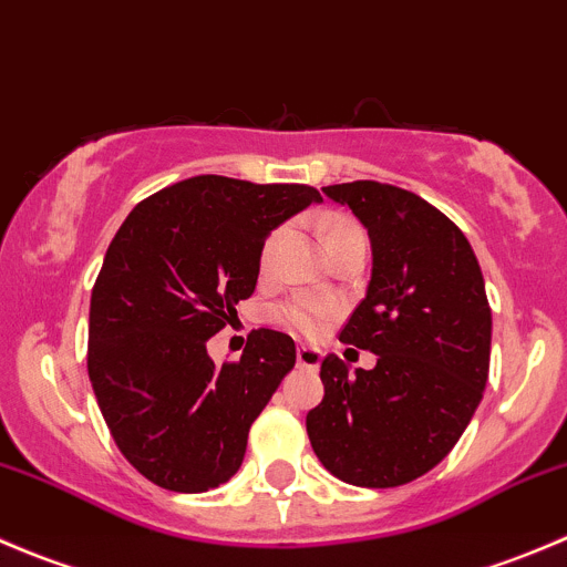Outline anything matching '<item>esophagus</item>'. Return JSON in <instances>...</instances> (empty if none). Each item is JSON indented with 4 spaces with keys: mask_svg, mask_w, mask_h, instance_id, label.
<instances>
[{
    "mask_svg": "<svg viewBox=\"0 0 567 567\" xmlns=\"http://www.w3.org/2000/svg\"><path fill=\"white\" fill-rule=\"evenodd\" d=\"M320 359H323V353L312 346H299V351H296V364L305 370H318Z\"/></svg>",
    "mask_w": 567,
    "mask_h": 567,
    "instance_id": "34e87169",
    "label": "esophagus"
}]
</instances>
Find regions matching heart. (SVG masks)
Masks as SVG:
<instances>
[{
  "instance_id": "1",
  "label": "heart",
  "mask_w": 567,
  "mask_h": 567,
  "mask_svg": "<svg viewBox=\"0 0 567 567\" xmlns=\"http://www.w3.org/2000/svg\"><path fill=\"white\" fill-rule=\"evenodd\" d=\"M357 236H364L362 227H359L357 221L342 219V216H334V219L326 221V247L334 241H346V238H357ZM282 238H285L282 227L268 233V238L260 247V271H268V268L274 266ZM279 318H282V323L290 326L293 331L310 337L323 329L326 318H329V305H323V301H312V299H296V301H288V305L279 310Z\"/></svg>"
}]
</instances>
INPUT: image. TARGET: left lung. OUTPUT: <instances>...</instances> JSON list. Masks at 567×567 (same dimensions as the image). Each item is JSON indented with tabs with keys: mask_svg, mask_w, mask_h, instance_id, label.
<instances>
[{
	"mask_svg": "<svg viewBox=\"0 0 567 567\" xmlns=\"http://www.w3.org/2000/svg\"><path fill=\"white\" fill-rule=\"evenodd\" d=\"M323 194L351 208L370 236L368 293L340 340L375 353V368L351 373L329 353L307 436L342 483L394 488L447 458L483 400L491 362L483 271L458 227L405 188L353 181Z\"/></svg>",
	"mask_w": 567,
	"mask_h": 567,
	"instance_id": "1",
	"label": "left lung"
}]
</instances>
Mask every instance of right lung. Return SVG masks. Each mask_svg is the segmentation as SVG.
Listing matches in <instances>:
<instances>
[{"instance_id":"1","label":"right lung","mask_w":567,"mask_h":567,"mask_svg":"<svg viewBox=\"0 0 567 567\" xmlns=\"http://www.w3.org/2000/svg\"><path fill=\"white\" fill-rule=\"evenodd\" d=\"M312 203L320 194L301 183L197 175L142 199L109 244L87 373L114 444L151 483L203 494L241 468L296 346L257 329L238 362L216 368L205 342L255 293L268 233Z\"/></svg>"}]
</instances>
